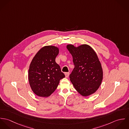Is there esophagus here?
Segmentation results:
<instances>
[{
    "mask_svg": "<svg viewBox=\"0 0 129 129\" xmlns=\"http://www.w3.org/2000/svg\"><path fill=\"white\" fill-rule=\"evenodd\" d=\"M65 76H66V77H68L69 76V74L70 73L69 72H67V73H65Z\"/></svg>",
    "mask_w": 129,
    "mask_h": 129,
    "instance_id": "esophagus-1",
    "label": "esophagus"
}]
</instances>
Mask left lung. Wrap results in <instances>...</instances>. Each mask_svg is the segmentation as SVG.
Wrapping results in <instances>:
<instances>
[{
	"label": "left lung",
	"mask_w": 129,
	"mask_h": 129,
	"mask_svg": "<svg viewBox=\"0 0 129 129\" xmlns=\"http://www.w3.org/2000/svg\"><path fill=\"white\" fill-rule=\"evenodd\" d=\"M67 48L73 58L74 68L70 78L75 89L83 96L92 94L103 79L102 69L96 53L87 45L77 48L69 45Z\"/></svg>",
	"instance_id": "left-lung-1"
}]
</instances>
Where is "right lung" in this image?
<instances>
[{"label": "right lung", "instance_id": "1", "mask_svg": "<svg viewBox=\"0 0 129 129\" xmlns=\"http://www.w3.org/2000/svg\"><path fill=\"white\" fill-rule=\"evenodd\" d=\"M57 47L45 46L40 49L30 65L28 78L33 92L40 97H48L55 91L59 80L65 77L55 62Z\"/></svg>", "mask_w": 129, "mask_h": 129}]
</instances>
